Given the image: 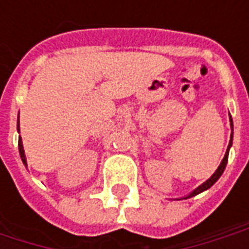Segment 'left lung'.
I'll return each mask as SVG.
<instances>
[{
	"mask_svg": "<svg viewBox=\"0 0 249 249\" xmlns=\"http://www.w3.org/2000/svg\"><path fill=\"white\" fill-rule=\"evenodd\" d=\"M230 120H231V128H232V119H231V114H230ZM231 145H232V135H231V140H230V144H228V148H227V152H225V156L224 159H223V161H221V164L219 165V168L216 169V172L211 176V178H208L207 181L204 184H201L200 187H197L195 191H193L189 196H187V198L189 197H193V196H196V195H198L200 192H203V191H205V189H208V188H211L212 185H213L217 180H219V178L223 175V172H224L225 169V165H227V161H228V153H230V148Z\"/></svg>",
	"mask_w": 249,
	"mask_h": 249,
	"instance_id": "left-lung-1",
	"label": "left lung"
}]
</instances>
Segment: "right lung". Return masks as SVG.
Here are the masks:
<instances>
[{
    "label": "right lung",
    "mask_w": 249,
    "mask_h": 249,
    "mask_svg": "<svg viewBox=\"0 0 249 249\" xmlns=\"http://www.w3.org/2000/svg\"><path fill=\"white\" fill-rule=\"evenodd\" d=\"M18 130H19V120H18ZM18 149H19V155H21V160L24 162L25 165H26V157H25V152H24V146H22V140H21V137L18 139Z\"/></svg>",
    "instance_id": "1"
}]
</instances>
